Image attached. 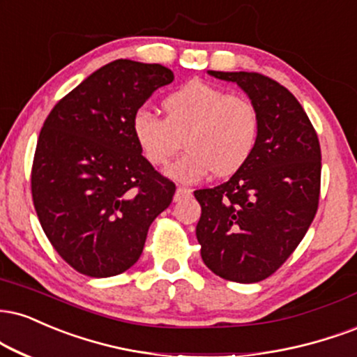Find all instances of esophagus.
Wrapping results in <instances>:
<instances>
[{"label": "esophagus", "mask_w": 357, "mask_h": 357, "mask_svg": "<svg viewBox=\"0 0 357 357\" xmlns=\"http://www.w3.org/2000/svg\"><path fill=\"white\" fill-rule=\"evenodd\" d=\"M191 190L190 188H184V186H178L176 188V192H174V201H181L184 197H190L191 196Z\"/></svg>", "instance_id": "esophagus-1"}]
</instances>
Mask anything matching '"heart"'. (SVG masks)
<instances>
[{
  "label": "heart",
  "mask_w": 357,
  "mask_h": 357,
  "mask_svg": "<svg viewBox=\"0 0 357 357\" xmlns=\"http://www.w3.org/2000/svg\"><path fill=\"white\" fill-rule=\"evenodd\" d=\"M162 109L165 119L148 109L136 111L131 131L153 166L167 165L186 135L188 153L167 167V176L178 183L234 173L255 151L259 111L248 96L195 79L167 94Z\"/></svg>",
  "instance_id": "obj_1"
}]
</instances>
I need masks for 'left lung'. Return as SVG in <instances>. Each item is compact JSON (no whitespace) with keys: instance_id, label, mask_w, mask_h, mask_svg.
Instances as JSON below:
<instances>
[{"instance_id":"1","label":"left lung","mask_w":357,"mask_h":357,"mask_svg":"<svg viewBox=\"0 0 357 357\" xmlns=\"http://www.w3.org/2000/svg\"><path fill=\"white\" fill-rule=\"evenodd\" d=\"M208 75L236 83L255 102L259 137L229 181L195 191L201 257L227 281H263L293 255L316 216L319 139L306 111L278 81L246 71Z\"/></svg>"}]
</instances>
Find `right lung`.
Returning <instances> with one entry per match:
<instances>
[{"label":"right lung","mask_w":357,"mask_h":357,"mask_svg":"<svg viewBox=\"0 0 357 357\" xmlns=\"http://www.w3.org/2000/svg\"><path fill=\"white\" fill-rule=\"evenodd\" d=\"M174 79L161 64L116 59L56 102L38 137L31 192L58 255L86 276L130 269L176 186L141 154L132 116Z\"/></svg>","instance_id":"obj_1"}]
</instances>
